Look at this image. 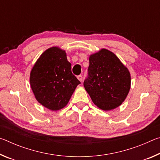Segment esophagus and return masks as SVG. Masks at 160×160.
<instances>
[{"mask_svg":"<svg viewBox=\"0 0 160 160\" xmlns=\"http://www.w3.org/2000/svg\"><path fill=\"white\" fill-rule=\"evenodd\" d=\"M77 78H78V79L80 80V82H82V75H78V76Z\"/></svg>","mask_w":160,"mask_h":160,"instance_id":"1","label":"esophagus"}]
</instances>
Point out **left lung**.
<instances>
[{"label": "left lung", "mask_w": 160, "mask_h": 160, "mask_svg": "<svg viewBox=\"0 0 160 160\" xmlns=\"http://www.w3.org/2000/svg\"><path fill=\"white\" fill-rule=\"evenodd\" d=\"M88 77L84 87L97 107L104 111L120 106L131 88V74L112 51L102 48L89 58Z\"/></svg>", "instance_id": "1"}]
</instances>
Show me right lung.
<instances>
[{
  "mask_svg": "<svg viewBox=\"0 0 160 160\" xmlns=\"http://www.w3.org/2000/svg\"><path fill=\"white\" fill-rule=\"evenodd\" d=\"M29 82L37 102L51 111L66 107L80 84L72 73L66 51L57 47L48 48L37 59Z\"/></svg>",
  "mask_w": 160,
  "mask_h": 160,
  "instance_id": "1",
  "label": "right lung"
}]
</instances>
